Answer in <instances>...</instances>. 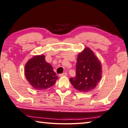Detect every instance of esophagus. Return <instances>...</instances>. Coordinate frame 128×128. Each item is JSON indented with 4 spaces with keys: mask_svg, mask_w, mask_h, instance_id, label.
<instances>
[{
    "mask_svg": "<svg viewBox=\"0 0 128 128\" xmlns=\"http://www.w3.org/2000/svg\"><path fill=\"white\" fill-rule=\"evenodd\" d=\"M67 76V73L66 72H64V73H62V74H60L59 76Z\"/></svg>",
    "mask_w": 128,
    "mask_h": 128,
    "instance_id": "obj_1",
    "label": "esophagus"
}]
</instances>
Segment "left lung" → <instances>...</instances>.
Instances as JSON below:
<instances>
[{
	"instance_id": "8db88e82",
	"label": "left lung",
	"mask_w": 128,
	"mask_h": 128,
	"mask_svg": "<svg viewBox=\"0 0 128 128\" xmlns=\"http://www.w3.org/2000/svg\"><path fill=\"white\" fill-rule=\"evenodd\" d=\"M100 62L89 48L78 55L76 76L70 78L72 84L80 92H88L94 89L101 78Z\"/></svg>"
}]
</instances>
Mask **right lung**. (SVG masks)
Segmentation results:
<instances>
[{
    "label": "right lung",
    "mask_w": 128,
    "mask_h": 128,
    "mask_svg": "<svg viewBox=\"0 0 128 128\" xmlns=\"http://www.w3.org/2000/svg\"><path fill=\"white\" fill-rule=\"evenodd\" d=\"M25 76L34 89L45 90L54 86L58 76L52 66L46 62L45 56L31 58L25 66Z\"/></svg>",
    "instance_id": "right-lung-1"
}]
</instances>
